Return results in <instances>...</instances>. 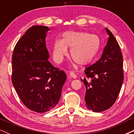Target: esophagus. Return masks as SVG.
<instances>
[{"label": "esophagus", "mask_w": 134, "mask_h": 134, "mask_svg": "<svg viewBox=\"0 0 134 134\" xmlns=\"http://www.w3.org/2000/svg\"><path fill=\"white\" fill-rule=\"evenodd\" d=\"M69 76H70V77L74 78V79H76V78H77L76 74L74 73V72H70V74H69Z\"/></svg>", "instance_id": "1"}]
</instances>
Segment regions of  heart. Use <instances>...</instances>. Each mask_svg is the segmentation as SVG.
<instances>
[{"label": "heart", "mask_w": 134, "mask_h": 134, "mask_svg": "<svg viewBox=\"0 0 134 134\" xmlns=\"http://www.w3.org/2000/svg\"><path fill=\"white\" fill-rule=\"evenodd\" d=\"M101 41L96 35L84 32L66 31L63 33L62 40L57 39L53 44V57L60 64L68 54L70 47L71 57L80 65H86L96 57L100 48Z\"/></svg>", "instance_id": "b5f03b06"}]
</instances>
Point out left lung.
Listing matches in <instances>:
<instances>
[{
    "label": "left lung",
    "mask_w": 134,
    "mask_h": 134,
    "mask_svg": "<svg viewBox=\"0 0 134 134\" xmlns=\"http://www.w3.org/2000/svg\"><path fill=\"white\" fill-rule=\"evenodd\" d=\"M109 37L100 59L85 69L86 78L81 79L86 86V107L101 112L112 107L124 81L122 54L117 41L106 28Z\"/></svg>",
    "instance_id": "1"
}]
</instances>
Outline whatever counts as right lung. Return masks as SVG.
Returning <instances> with one entry per match:
<instances>
[{
  "label": "right lung",
  "instance_id": "add662e5",
  "mask_svg": "<svg viewBox=\"0 0 134 134\" xmlns=\"http://www.w3.org/2000/svg\"><path fill=\"white\" fill-rule=\"evenodd\" d=\"M50 29L33 26L19 40L12 57V82L23 104L38 113L57 104L67 77L48 60L46 35Z\"/></svg>",
  "mask_w": 134,
  "mask_h": 134
}]
</instances>
